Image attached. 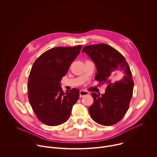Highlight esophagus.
Wrapping results in <instances>:
<instances>
[{
  "label": "esophagus",
  "instance_id": "34e87169",
  "mask_svg": "<svg viewBox=\"0 0 157 157\" xmlns=\"http://www.w3.org/2000/svg\"><path fill=\"white\" fill-rule=\"evenodd\" d=\"M89 94V92H87V91H84V90H81L79 91V96L81 98L84 96H86V95H88Z\"/></svg>",
  "mask_w": 157,
  "mask_h": 157
}]
</instances>
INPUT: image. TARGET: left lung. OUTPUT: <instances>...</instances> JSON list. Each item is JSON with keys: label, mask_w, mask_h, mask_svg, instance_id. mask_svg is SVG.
I'll return each mask as SVG.
<instances>
[{"label": "left lung", "mask_w": 157, "mask_h": 157, "mask_svg": "<svg viewBox=\"0 0 157 157\" xmlns=\"http://www.w3.org/2000/svg\"><path fill=\"white\" fill-rule=\"evenodd\" d=\"M82 52L96 64L95 79L107 84L105 93L101 96L91 93L94 102L89 108V114L99 124L114 125L126 114L133 95L134 83L130 67L121 53L105 43L86 46Z\"/></svg>", "instance_id": "8db88e82"}]
</instances>
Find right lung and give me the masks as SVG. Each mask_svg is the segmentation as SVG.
<instances>
[{"mask_svg": "<svg viewBox=\"0 0 157 157\" xmlns=\"http://www.w3.org/2000/svg\"><path fill=\"white\" fill-rule=\"evenodd\" d=\"M81 45L58 47L41 54L34 62L28 80L29 102L40 121L56 126L70 118L79 98L78 89L63 93L61 78L79 55Z\"/></svg>", "mask_w": 157, "mask_h": 157, "instance_id": "obj_1", "label": "right lung"}]
</instances>
